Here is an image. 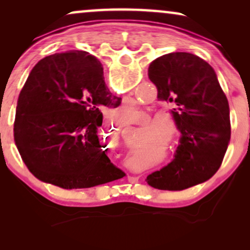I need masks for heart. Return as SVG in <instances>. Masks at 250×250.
<instances>
[{
    "mask_svg": "<svg viewBox=\"0 0 250 250\" xmlns=\"http://www.w3.org/2000/svg\"><path fill=\"white\" fill-rule=\"evenodd\" d=\"M129 115H131V111H129V110H124V111L122 112V114H119L117 116V118L121 122H126L129 118ZM169 121H170V119H169V117H167V116H160V115H158V116H156L155 119H153V121H152V124H158V123H160V122L167 123V122H169Z\"/></svg>",
    "mask_w": 250,
    "mask_h": 250,
    "instance_id": "obj_1",
    "label": "heart"
}]
</instances>
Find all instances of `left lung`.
<instances>
[{
    "mask_svg": "<svg viewBox=\"0 0 250 250\" xmlns=\"http://www.w3.org/2000/svg\"><path fill=\"white\" fill-rule=\"evenodd\" d=\"M148 76L158 100L174 105L182 136L173 162L146 181L156 189L181 191L209 180L231 138L229 102L213 67L196 54L173 52L153 60Z\"/></svg>",
    "mask_w": 250,
    "mask_h": 250,
    "instance_id": "8db88e82",
    "label": "left lung"
}]
</instances>
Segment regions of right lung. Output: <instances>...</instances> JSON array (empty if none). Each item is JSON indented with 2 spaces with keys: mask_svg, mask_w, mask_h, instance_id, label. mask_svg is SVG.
Wrapping results in <instances>:
<instances>
[{
  "mask_svg": "<svg viewBox=\"0 0 250 250\" xmlns=\"http://www.w3.org/2000/svg\"><path fill=\"white\" fill-rule=\"evenodd\" d=\"M100 61L85 51L56 53L28 75L16 109L17 149L37 179L62 189H85L122 179L98 131L104 107H118Z\"/></svg>",
  "mask_w": 250,
  "mask_h": 250,
  "instance_id": "right-lung-1",
  "label": "right lung"
}]
</instances>
